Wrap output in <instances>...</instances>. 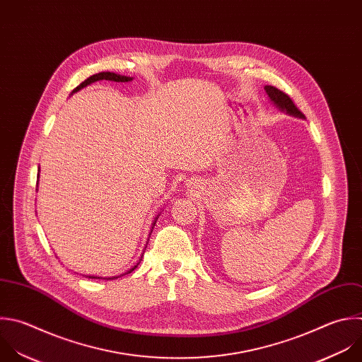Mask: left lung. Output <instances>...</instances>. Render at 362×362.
<instances>
[{"label":"left lung","mask_w":362,"mask_h":362,"mask_svg":"<svg viewBox=\"0 0 362 362\" xmlns=\"http://www.w3.org/2000/svg\"><path fill=\"white\" fill-rule=\"evenodd\" d=\"M264 89H266V92H267L270 100H272L277 107H280L281 110H286L287 113H290V115H293V116L304 117L303 112L294 105V102L291 100V98H290L287 93H284L283 90H280V89H277L276 86H272V85H266Z\"/></svg>","instance_id":"8db88e82"}]
</instances>
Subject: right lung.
<instances>
[{
	"mask_svg": "<svg viewBox=\"0 0 362 362\" xmlns=\"http://www.w3.org/2000/svg\"><path fill=\"white\" fill-rule=\"evenodd\" d=\"M113 81V82H129V81H132L134 78H131V76H125V75H119V74H115V72H99V74H95V75H92V76H89L88 79H85L82 83H79L74 90H72V93H75V92H78V90H81L82 88H85V86H88V85H90V83H93V82H96V81ZM37 177H40V172H38V176ZM156 220H158V217L153 220V223H152V228H153V226L156 224ZM142 259V257H141ZM141 262V260H139ZM139 264V263H138ZM138 266H135L134 269H131L128 273H132L135 269H136ZM128 273H125V274H128ZM120 276H124V274H120ZM88 279H100V277H95V276H86ZM113 279H117V277H112L110 280H113ZM106 280H109V279H106Z\"/></svg>",
	"mask_w": 362,
	"mask_h": 362,
	"instance_id": "add662e5",
	"label": "right lung"
}]
</instances>
